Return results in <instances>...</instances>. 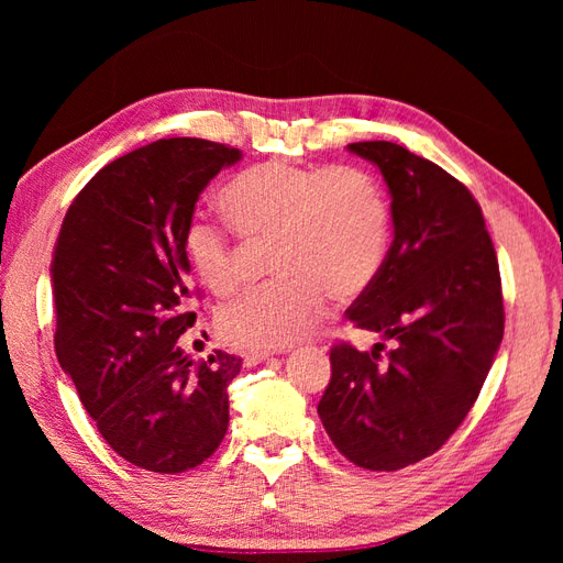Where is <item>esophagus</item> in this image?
Returning <instances> with one entry per match:
<instances>
[{
    "mask_svg": "<svg viewBox=\"0 0 563 563\" xmlns=\"http://www.w3.org/2000/svg\"><path fill=\"white\" fill-rule=\"evenodd\" d=\"M265 360H269V352H246L244 354V366H255V364H261Z\"/></svg>",
    "mask_w": 563,
    "mask_h": 563,
    "instance_id": "34e87169",
    "label": "esophagus"
}]
</instances>
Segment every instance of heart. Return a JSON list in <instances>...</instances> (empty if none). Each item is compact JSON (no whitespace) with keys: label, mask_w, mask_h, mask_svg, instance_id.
Wrapping results in <instances>:
<instances>
[{"label":"heart","mask_w":563,"mask_h":563,"mask_svg":"<svg viewBox=\"0 0 563 563\" xmlns=\"http://www.w3.org/2000/svg\"><path fill=\"white\" fill-rule=\"evenodd\" d=\"M218 207L249 244L272 242L269 269L279 275L218 312V331L236 350L298 343L317 327L327 296H360L385 263L389 203L366 168L267 159L236 174ZM185 251L216 296H232L242 286L236 251L213 225H187Z\"/></svg>","instance_id":"b5f03b06"}]
</instances>
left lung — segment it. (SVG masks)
<instances>
[{
	"label": "left lung",
	"mask_w": 563,
	"mask_h": 563,
	"mask_svg": "<svg viewBox=\"0 0 563 563\" xmlns=\"http://www.w3.org/2000/svg\"><path fill=\"white\" fill-rule=\"evenodd\" d=\"M347 150L380 168L395 225L380 272L347 317L391 350L333 345L317 413L350 463L395 472L444 446L479 397L505 329L500 269L463 183L397 143Z\"/></svg>",
	"instance_id": "left-lung-1"
}]
</instances>
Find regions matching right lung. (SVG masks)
<instances>
[{"label":"right lung","instance_id":"right-lung-1","mask_svg":"<svg viewBox=\"0 0 563 563\" xmlns=\"http://www.w3.org/2000/svg\"><path fill=\"white\" fill-rule=\"evenodd\" d=\"M240 159L203 139L155 141L100 168L58 232V362L110 449L147 472L192 470L228 432L242 360L195 362L178 338L197 321L185 230L203 187Z\"/></svg>","mask_w":563,"mask_h":563}]
</instances>
